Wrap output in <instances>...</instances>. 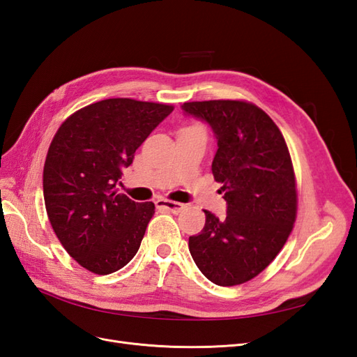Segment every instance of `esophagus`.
I'll return each mask as SVG.
<instances>
[{"label": "esophagus", "mask_w": 357, "mask_h": 357, "mask_svg": "<svg viewBox=\"0 0 357 357\" xmlns=\"http://www.w3.org/2000/svg\"><path fill=\"white\" fill-rule=\"evenodd\" d=\"M156 207L158 208H165L169 213H174L178 214L183 210H185V205L180 204V202H174V201H167V199H159L156 201Z\"/></svg>", "instance_id": "obj_1"}]
</instances>
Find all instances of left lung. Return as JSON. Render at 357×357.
<instances>
[{"label": "left lung", "instance_id": "left-lung-1", "mask_svg": "<svg viewBox=\"0 0 357 357\" xmlns=\"http://www.w3.org/2000/svg\"><path fill=\"white\" fill-rule=\"evenodd\" d=\"M181 110L211 128L218 142L211 171L226 201L225 219L204 210L205 226L189 236V252L214 284L245 283L274 261L294 228L296 188L286 142L250 102H185Z\"/></svg>", "mask_w": 357, "mask_h": 357}]
</instances>
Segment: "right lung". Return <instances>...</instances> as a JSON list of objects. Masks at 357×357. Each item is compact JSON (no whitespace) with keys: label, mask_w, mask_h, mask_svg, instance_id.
I'll return each instance as SVG.
<instances>
[{"label":"right lung","mask_w":357,"mask_h":357,"mask_svg":"<svg viewBox=\"0 0 357 357\" xmlns=\"http://www.w3.org/2000/svg\"><path fill=\"white\" fill-rule=\"evenodd\" d=\"M174 107L112 98L75 112L49 147L43 193L53 231L68 255L107 275L138 252L153 202L117 193L135 150Z\"/></svg>","instance_id":"obj_1"}]
</instances>
